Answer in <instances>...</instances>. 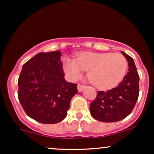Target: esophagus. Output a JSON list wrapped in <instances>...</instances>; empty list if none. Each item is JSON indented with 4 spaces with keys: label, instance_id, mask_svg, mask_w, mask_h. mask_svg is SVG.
I'll list each match as a JSON object with an SVG mask.
<instances>
[{
    "label": "esophagus",
    "instance_id": "esophagus-1",
    "mask_svg": "<svg viewBox=\"0 0 154 154\" xmlns=\"http://www.w3.org/2000/svg\"><path fill=\"white\" fill-rule=\"evenodd\" d=\"M85 88V85H83L80 84V83H79L77 85V90H78L79 92H82Z\"/></svg>",
    "mask_w": 154,
    "mask_h": 154
}]
</instances>
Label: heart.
I'll return each instance as SVG.
<instances>
[{
	"label": "heart",
	"instance_id": "b5f03b06",
	"mask_svg": "<svg viewBox=\"0 0 154 154\" xmlns=\"http://www.w3.org/2000/svg\"><path fill=\"white\" fill-rule=\"evenodd\" d=\"M128 63L123 55L113 53L85 52L76 60L66 58L63 69L70 78L77 79L82 72H88V77L95 88L107 90L122 80Z\"/></svg>",
	"mask_w": 154,
	"mask_h": 154
}]
</instances>
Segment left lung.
<instances>
[{"label": "left lung", "mask_w": 154, "mask_h": 154, "mask_svg": "<svg viewBox=\"0 0 154 154\" xmlns=\"http://www.w3.org/2000/svg\"><path fill=\"white\" fill-rule=\"evenodd\" d=\"M128 60L129 69L122 82L117 87L98 91L90 106L92 116L103 122H115L127 117L135 107L139 95V75L134 60L122 51Z\"/></svg>", "instance_id": "1"}]
</instances>
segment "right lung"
<instances>
[{"label": "right lung", "mask_w": 154, "mask_h": 154, "mask_svg": "<svg viewBox=\"0 0 154 154\" xmlns=\"http://www.w3.org/2000/svg\"><path fill=\"white\" fill-rule=\"evenodd\" d=\"M59 51L39 53L23 65L18 80V98L26 114L43 124L66 117L77 85L64 79Z\"/></svg>", "instance_id": "right-lung-1"}]
</instances>
